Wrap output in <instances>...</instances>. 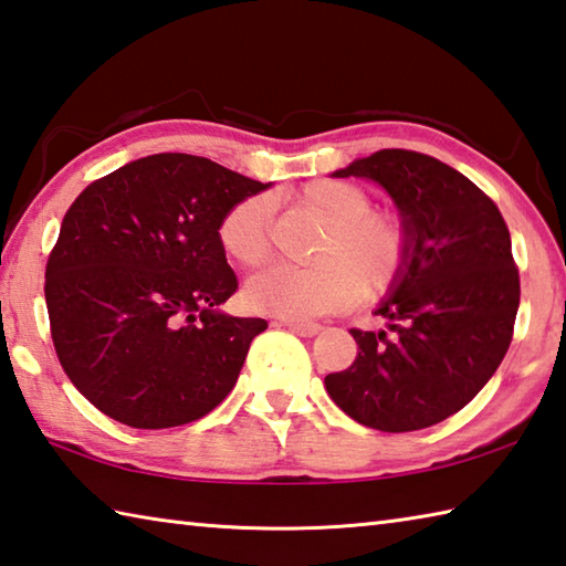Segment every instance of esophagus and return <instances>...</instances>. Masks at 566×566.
I'll return each instance as SVG.
<instances>
[{
    "instance_id": "1",
    "label": "esophagus",
    "mask_w": 566,
    "mask_h": 566,
    "mask_svg": "<svg viewBox=\"0 0 566 566\" xmlns=\"http://www.w3.org/2000/svg\"><path fill=\"white\" fill-rule=\"evenodd\" d=\"M284 326L294 331L296 336H304V338H312L321 331V324H306V321H286Z\"/></svg>"
}]
</instances>
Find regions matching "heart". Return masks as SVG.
I'll use <instances>...</instances> for the list:
<instances>
[{"label":"heart","instance_id":"heart-1","mask_svg":"<svg viewBox=\"0 0 566 566\" xmlns=\"http://www.w3.org/2000/svg\"><path fill=\"white\" fill-rule=\"evenodd\" d=\"M296 203L326 226L314 248V268H270L248 282L245 298L260 314L308 321L340 312L358 294L382 296L400 282L412 235L395 210L373 208V193L353 181L316 179L296 191ZM220 248L242 268H260L272 250V201L248 196L218 226Z\"/></svg>","mask_w":566,"mask_h":566}]
</instances>
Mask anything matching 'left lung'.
Listing matches in <instances>:
<instances>
[{
  "label": "left lung",
  "mask_w": 566,
  "mask_h": 566,
  "mask_svg": "<svg viewBox=\"0 0 566 566\" xmlns=\"http://www.w3.org/2000/svg\"><path fill=\"white\" fill-rule=\"evenodd\" d=\"M334 176L385 186L412 248L395 294L375 312L390 334L350 328L358 356L326 375V392L356 422L390 434L444 422L493 378L513 340L511 232L491 196L429 154L380 149Z\"/></svg>",
  "instance_id": "1"
}]
</instances>
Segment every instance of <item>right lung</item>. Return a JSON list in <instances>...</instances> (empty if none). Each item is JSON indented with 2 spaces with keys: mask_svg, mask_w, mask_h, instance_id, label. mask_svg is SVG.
<instances>
[{
  "mask_svg": "<svg viewBox=\"0 0 566 566\" xmlns=\"http://www.w3.org/2000/svg\"><path fill=\"white\" fill-rule=\"evenodd\" d=\"M262 188L210 159L166 151L93 181L65 210L43 284L51 338L99 412L169 429L230 395L268 321L218 312L238 292L218 226Z\"/></svg>",
  "mask_w": 566,
  "mask_h": 566,
  "instance_id": "right-lung-1",
  "label": "right lung"
}]
</instances>
